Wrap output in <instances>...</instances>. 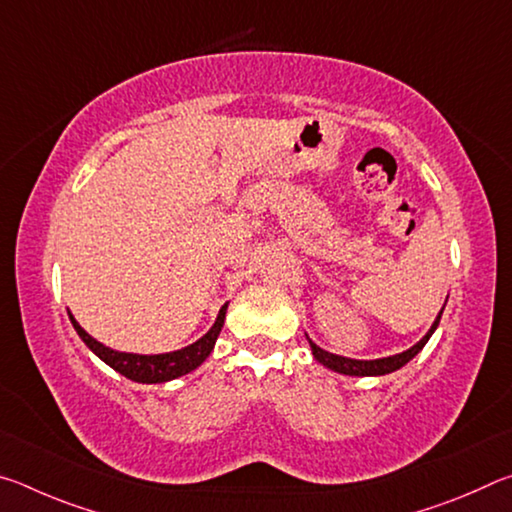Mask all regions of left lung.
I'll return each instance as SVG.
<instances>
[{"mask_svg":"<svg viewBox=\"0 0 512 512\" xmlns=\"http://www.w3.org/2000/svg\"><path fill=\"white\" fill-rule=\"evenodd\" d=\"M447 305V300H445ZM443 305V309H445ZM443 309L438 311L436 320H433L429 332L422 336V339L411 345L409 350L404 352H397V354H391V357H381V359H352V357H341V354H334V352H327L323 348H318V345L309 339V348H311V354H314V359L320 363V366H325L329 370L339 372V375H350V377H381V375H388V372H395L400 370L402 366H406L415 354H418L424 345H427V341L433 336V332H436V327L440 323V316H443Z\"/></svg>","mask_w":512,"mask_h":512,"instance_id":"1","label":"left lung"}]
</instances>
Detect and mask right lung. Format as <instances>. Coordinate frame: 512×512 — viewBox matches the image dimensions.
<instances>
[{"instance_id": "right-lung-1", "label": "right lung", "mask_w": 512, "mask_h": 512, "mask_svg": "<svg viewBox=\"0 0 512 512\" xmlns=\"http://www.w3.org/2000/svg\"><path fill=\"white\" fill-rule=\"evenodd\" d=\"M228 305L230 302H225V305L219 309L214 325L207 329L201 339L194 341L192 345H185V348L180 350L160 352V354H140V352H124V350L108 348V345H103L101 341L94 339V336H90L79 323H76L72 311L67 309V314H69V320H72L76 334L81 336V341L88 345V348L97 354L106 366L117 370L119 375H124L126 379L137 381V384H164V381L178 379L187 375V372L196 370L207 357H210L214 350V343L219 339L223 329Z\"/></svg>"}]
</instances>
